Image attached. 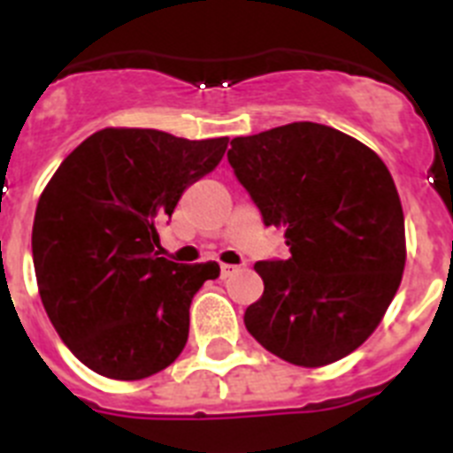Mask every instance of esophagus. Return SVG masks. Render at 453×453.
<instances>
[{
	"instance_id": "1",
	"label": "esophagus",
	"mask_w": 453,
	"mask_h": 453,
	"mask_svg": "<svg viewBox=\"0 0 453 453\" xmlns=\"http://www.w3.org/2000/svg\"><path fill=\"white\" fill-rule=\"evenodd\" d=\"M219 270H222V276H231V274H234V272L240 270V265H231V263H222V265H219Z\"/></svg>"
}]
</instances>
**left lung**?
Wrapping results in <instances>:
<instances>
[{
	"mask_svg": "<svg viewBox=\"0 0 453 453\" xmlns=\"http://www.w3.org/2000/svg\"><path fill=\"white\" fill-rule=\"evenodd\" d=\"M226 158L290 250L254 265L265 290L245 311L247 331L292 365L345 358L402 283L406 235L390 172L370 147L315 122L234 138Z\"/></svg>",
	"mask_w": 453,
	"mask_h": 453,
	"instance_id": "left-lung-1",
	"label": "left lung"
}]
</instances>
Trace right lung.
<instances>
[{"label":"right lung","instance_id":"add662e5","mask_svg":"<svg viewBox=\"0 0 453 453\" xmlns=\"http://www.w3.org/2000/svg\"><path fill=\"white\" fill-rule=\"evenodd\" d=\"M229 138L102 129L56 170L35 208L31 250L42 306L86 367L138 381L177 361L190 302L215 261L158 256V224L183 190L213 172Z\"/></svg>","mask_w":453,"mask_h":453}]
</instances>
